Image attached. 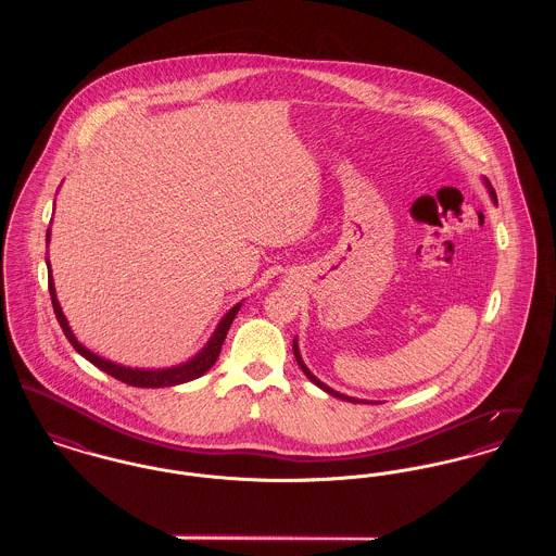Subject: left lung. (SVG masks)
<instances>
[{"label": "left lung", "mask_w": 556, "mask_h": 556, "mask_svg": "<svg viewBox=\"0 0 556 556\" xmlns=\"http://www.w3.org/2000/svg\"><path fill=\"white\" fill-rule=\"evenodd\" d=\"M483 184H485V187H488V193H490V198L496 202V193H494V189H492V186H490V181L488 179H483ZM293 356H295V361H298V365H300V369L304 370V375L317 386V388H320L323 392H327L329 396L333 397H340V400H345V402H352V404H381V402H370V400H361V397H352V396H345V394H340V392H336L333 388H329L327 383H323L318 377H315L313 372H311V369L306 367V363L302 361V354H300V348H298V338L293 340Z\"/></svg>", "instance_id": "obj_1"}]
</instances>
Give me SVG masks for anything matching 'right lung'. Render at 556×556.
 <instances>
[{
    "mask_svg": "<svg viewBox=\"0 0 556 556\" xmlns=\"http://www.w3.org/2000/svg\"><path fill=\"white\" fill-rule=\"evenodd\" d=\"M50 236H52V229H48V236H46V243H48V245H50ZM46 263H48V283H50L53 313H55V318H58V323H60V327H62L66 340H68V342L73 344V348L79 352L80 356L87 358L91 365H96L98 369L104 370L108 375H112L114 379H118V381H123V383H127V386H132V388H173V386L187 383V381H193V379L202 377V375L216 363V358H218V354H220V348H223V342H225V338H227V331H229L233 318H236L239 308H241V302H243V300H241L233 308L227 311V315L218 320V325H216L211 340L206 342V345H204L195 356H191L186 363L173 365V367H164V369L125 367V365H118V363L108 361L104 356H100V354H96V352H91L89 348H85V345L80 344L79 340H77V336L73 333L68 320L64 317V313H62L60 302H58L55 288H53L52 266H50V261L46 258Z\"/></svg>",
    "mask_w": 556,
    "mask_h": 556,
    "instance_id": "1",
    "label": "right lung"
}]
</instances>
